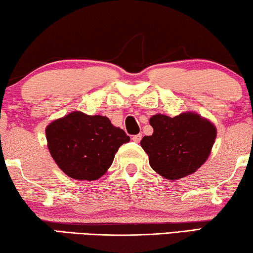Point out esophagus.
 I'll return each mask as SVG.
<instances>
[{
    "label": "esophagus",
    "instance_id": "34e87169",
    "mask_svg": "<svg viewBox=\"0 0 253 253\" xmlns=\"http://www.w3.org/2000/svg\"><path fill=\"white\" fill-rule=\"evenodd\" d=\"M141 138H142L141 134H135V135H133V137H132V140H133L134 142H140Z\"/></svg>",
    "mask_w": 253,
    "mask_h": 253
}]
</instances>
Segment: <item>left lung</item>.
Instances as JSON below:
<instances>
[{
    "mask_svg": "<svg viewBox=\"0 0 253 253\" xmlns=\"http://www.w3.org/2000/svg\"><path fill=\"white\" fill-rule=\"evenodd\" d=\"M152 135L140 141L152 169L168 180H178L206 163L217 137L214 124L195 112L174 118L163 114L149 119Z\"/></svg>",
    "mask_w": 253,
    "mask_h": 253,
    "instance_id": "left-lung-1",
    "label": "left lung"
}]
</instances>
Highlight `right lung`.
I'll return each mask as SVG.
<instances>
[{
	"label": "right lung",
	"instance_id": "right-lung-1",
	"mask_svg": "<svg viewBox=\"0 0 253 253\" xmlns=\"http://www.w3.org/2000/svg\"><path fill=\"white\" fill-rule=\"evenodd\" d=\"M47 148L60 170L75 180L92 181L112 166L130 137L108 118L72 112L45 127Z\"/></svg>",
	"mask_w": 253,
	"mask_h": 253
}]
</instances>
